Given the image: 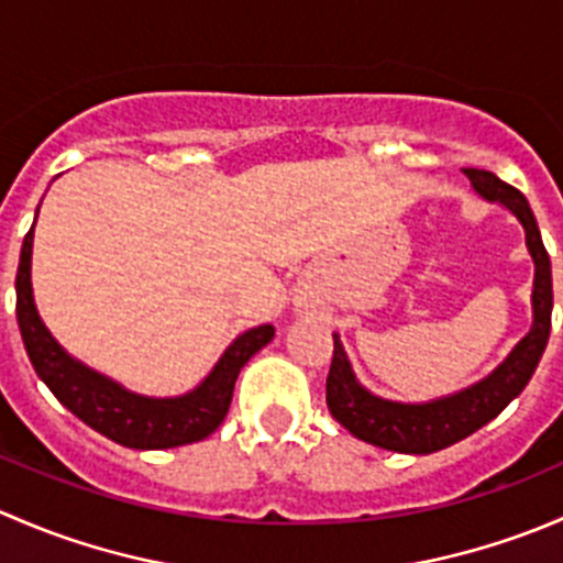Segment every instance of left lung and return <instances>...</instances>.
I'll return each mask as SVG.
<instances>
[{
  "label": "left lung",
  "instance_id": "1",
  "mask_svg": "<svg viewBox=\"0 0 563 563\" xmlns=\"http://www.w3.org/2000/svg\"><path fill=\"white\" fill-rule=\"evenodd\" d=\"M474 190L487 201H498L512 209L515 218L526 229V245L531 253L537 275H533V327L531 332L515 345L512 354L498 365L485 382L457 391L452 397H441L433 402H391L371 395L351 373L345 351L334 334L332 365L327 376V406L332 417L356 439L376 444L382 450L406 452V455H430L444 446L465 439L482 424L496 419L515 397L523 391L528 378L537 371L542 351L550 338V313H553V277H550V255L539 236L537 218L528 207L526 196L518 187L507 185L496 174L482 168H463Z\"/></svg>",
  "mask_w": 563,
  "mask_h": 563
}]
</instances>
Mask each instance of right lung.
Segmentation results:
<instances>
[{
	"mask_svg": "<svg viewBox=\"0 0 563 563\" xmlns=\"http://www.w3.org/2000/svg\"><path fill=\"white\" fill-rule=\"evenodd\" d=\"M32 231L35 225L21 245L19 275H15V316L32 367L45 387L54 391L56 400L89 428L130 450H168L214 433L229 413L236 376L250 356L275 338V327L264 323L240 334L220 356L214 371L203 378L201 387L192 389L190 395L166 397V400L133 395L100 373L84 367L81 362L70 360L43 327L30 280Z\"/></svg>",
	"mask_w": 563,
	"mask_h": 563,
	"instance_id": "1",
	"label": "right lung"
}]
</instances>
